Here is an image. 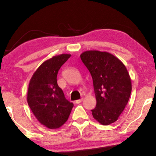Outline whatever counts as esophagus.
Listing matches in <instances>:
<instances>
[{
    "label": "esophagus",
    "instance_id": "34e87169",
    "mask_svg": "<svg viewBox=\"0 0 156 156\" xmlns=\"http://www.w3.org/2000/svg\"><path fill=\"white\" fill-rule=\"evenodd\" d=\"M83 101V99H78V100H76L75 101V104H80V103H81V102H82Z\"/></svg>",
    "mask_w": 156,
    "mask_h": 156
}]
</instances>
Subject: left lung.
Wrapping results in <instances>:
<instances>
[{"mask_svg": "<svg viewBox=\"0 0 156 156\" xmlns=\"http://www.w3.org/2000/svg\"><path fill=\"white\" fill-rule=\"evenodd\" d=\"M93 80L97 106L93 117L102 125L118 120L129 101L131 80L120 59L107 52L85 51L80 55Z\"/></svg>", "mask_w": 156, "mask_h": 156, "instance_id": "1", "label": "left lung"}]
</instances>
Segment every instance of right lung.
<instances>
[{
  "instance_id": "right-lung-1",
  "label": "right lung",
  "mask_w": 156,
  "mask_h": 156,
  "mask_svg": "<svg viewBox=\"0 0 156 156\" xmlns=\"http://www.w3.org/2000/svg\"><path fill=\"white\" fill-rule=\"evenodd\" d=\"M71 55L62 54L44 61L34 72L27 90V104L38 121L58 129L69 118L74 104L66 99L57 84L58 71Z\"/></svg>"
}]
</instances>
